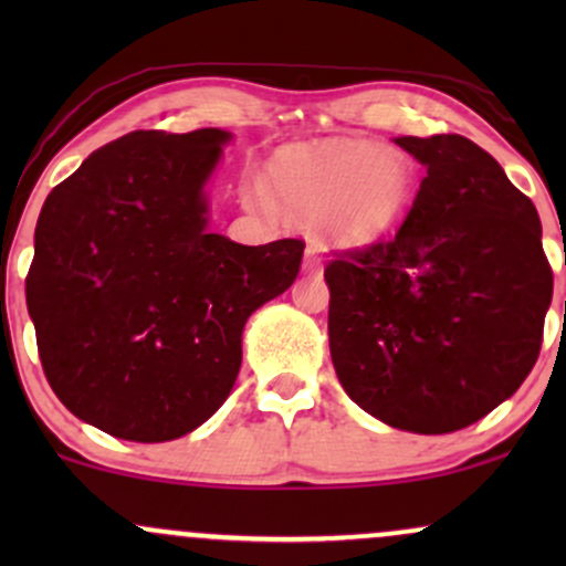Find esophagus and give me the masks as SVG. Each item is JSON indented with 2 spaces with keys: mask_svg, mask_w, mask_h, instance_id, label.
Instances as JSON below:
<instances>
[{
  "mask_svg": "<svg viewBox=\"0 0 566 566\" xmlns=\"http://www.w3.org/2000/svg\"><path fill=\"white\" fill-rule=\"evenodd\" d=\"M303 269L308 271V274H319L322 271V252L319 247L311 244L308 250H305V258H303Z\"/></svg>",
  "mask_w": 566,
  "mask_h": 566,
  "instance_id": "esophagus-1",
  "label": "esophagus"
}]
</instances>
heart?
Segmentation results:
<instances>
[{
	"label": "heart",
	"instance_id": "1",
	"mask_svg": "<svg viewBox=\"0 0 566 566\" xmlns=\"http://www.w3.org/2000/svg\"><path fill=\"white\" fill-rule=\"evenodd\" d=\"M271 191L292 218L322 220L329 244L361 250L380 242L405 212L412 175L399 154L375 143H333L271 165ZM247 199H263L247 188Z\"/></svg>",
	"mask_w": 566,
	"mask_h": 566
}]
</instances>
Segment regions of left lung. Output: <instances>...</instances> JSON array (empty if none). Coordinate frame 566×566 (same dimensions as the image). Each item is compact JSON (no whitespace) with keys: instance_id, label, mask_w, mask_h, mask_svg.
Returning <instances> with one entry per match:
<instances>
[{"instance_id":"left-lung-1","label":"left lung","mask_w":566,"mask_h":566,"mask_svg":"<svg viewBox=\"0 0 566 566\" xmlns=\"http://www.w3.org/2000/svg\"><path fill=\"white\" fill-rule=\"evenodd\" d=\"M426 167L391 242L324 269L337 380L380 423L450 433L516 394L554 274L535 205L463 135L394 138Z\"/></svg>"}]
</instances>
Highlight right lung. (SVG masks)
Returning <instances> with one entry per match:
<instances>
[{"label":"right lung","instance_id":"add662e5","mask_svg":"<svg viewBox=\"0 0 566 566\" xmlns=\"http://www.w3.org/2000/svg\"><path fill=\"white\" fill-rule=\"evenodd\" d=\"M218 127L138 129L97 148L36 220L25 305L57 399L116 439L186 437L229 399L244 324L292 287L301 239L210 231Z\"/></svg>","mask_w":566,"mask_h":566}]
</instances>
